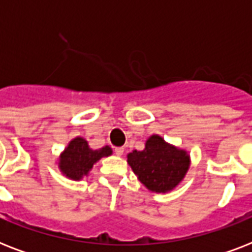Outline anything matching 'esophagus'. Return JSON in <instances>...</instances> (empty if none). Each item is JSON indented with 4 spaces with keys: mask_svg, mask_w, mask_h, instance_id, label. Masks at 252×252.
Returning a JSON list of instances; mask_svg holds the SVG:
<instances>
[{
    "mask_svg": "<svg viewBox=\"0 0 252 252\" xmlns=\"http://www.w3.org/2000/svg\"><path fill=\"white\" fill-rule=\"evenodd\" d=\"M115 154H116V156H119V157H120V156H123V153H124V148H115Z\"/></svg>",
    "mask_w": 252,
    "mask_h": 252,
    "instance_id": "1",
    "label": "esophagus"
}]
</instances>
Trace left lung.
I'll return each mask as SVG.
<instances>
[{
	"instance_id": "left-lung-1",
	"label": "left lung",
	"mask_w": 252,
	"mask_h": 252,
	"mask_svg": "<svg viewBox=\"0 0 252 252\" xmlns=\"http://www.w3.org/2000/svg\"><path fill=\"white\" fill-rule=\"evenodd\" d=\"M128 163L148 189L165 193L182 182L189 167V156L153 134L148 138L145 149L128 154Z\"/></svg>"
}]
</instances>
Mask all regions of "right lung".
Listing matches in <instances>:
<instances>
[{"instance_id": "add662e5", "label": "right lung", "mask_w": 252, "mask_h": 252, "mask_svg": "<svg viewBox=\"0 0 252 252\" xmlns=\"http://www.w3.org/2000/svg\"><path fill=\"white\" fill-rule=\"evenodd\" d=\"M112 154L110 146H104L98 150L89 148L85 138L77 137L69 142L68 148L60 157V170L63 174L70 179L80 180L84 175H87L94 163L102 157H108Z\"/></svg>"}]
</instances>
